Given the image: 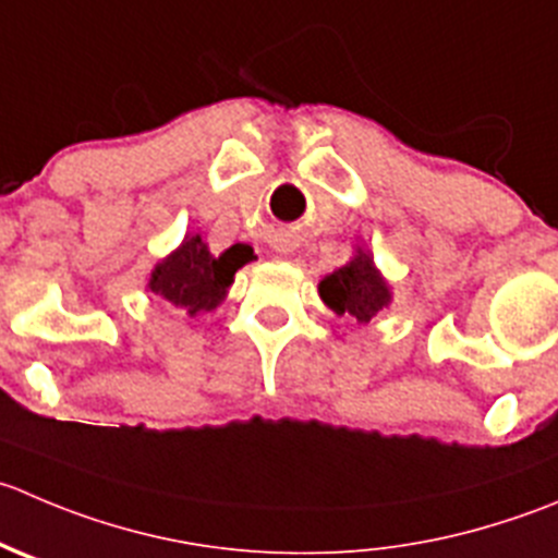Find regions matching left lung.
Listing matches in <instances>:
<instances>
[{"label": "left lung", "instance_id": "left-lung-1", "mask_svg": "<svg viewBox=\"0 0 558 558\" xmlns=\"http://www.w3.org/2000/svg\"><path fill=\"white\" fill-rule=\"evenodd\" d=\"M318 296L338 316H349L360 324H367L378 311L389 305L392 291L373 264L371 253L356 247L354 258L345 267L335 269L318 283Z\"/></svg>", "mask_w": 558, "mask_h": 558}]
</instances>
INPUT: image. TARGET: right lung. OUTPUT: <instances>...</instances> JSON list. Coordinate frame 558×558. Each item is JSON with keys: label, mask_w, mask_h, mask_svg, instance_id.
<instances>
[{"label": "right lung", "mask_w": 558, "mask_h": 558, "mask_svg": "<svg viewBox=\"0 0 558 558\" xmlns=\"http://www.w3.org/2000/svg\"><path fill=\"white\" fill-rule=\"evenodd\" d=\"M253 258V247L242 242L215 256L202 234H187L171 256L155 264L147 289L196 318L215 311L226 300L236 269Z\"/></svg>", "instance_id": "add662e5"}]
</instances>
